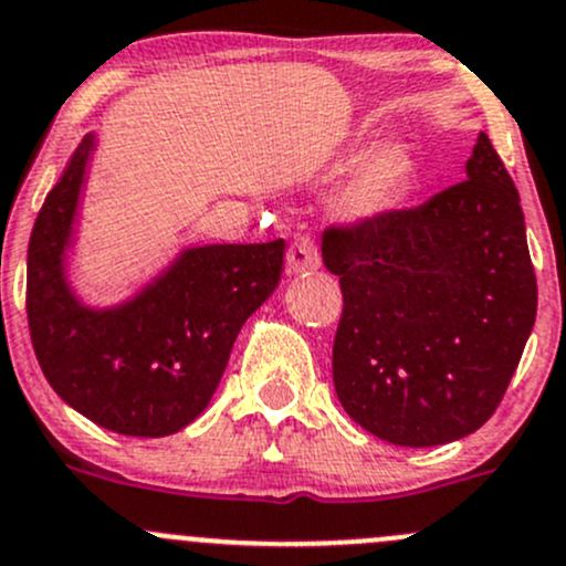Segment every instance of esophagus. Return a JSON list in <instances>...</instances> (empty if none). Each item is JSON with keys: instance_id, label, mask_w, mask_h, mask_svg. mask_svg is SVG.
Masks as SVG:
<instances>
[{"instance_id": "34e87169", "label": "esophagus", "mask_w": 566, "mask_h": 566, "mask_svg": "<svg viewBox=\"0 0 566 566\" xmlns=\"http://www.w3.org/2000/svg\"><path fill=\"white\" fill-rule=\"evenodd\" d=\"M319 268V249L312 235H298L287 249V273H312Z\"/></svg>"}]
</instances>
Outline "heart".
Here are the masks:
<instances>
[{
    "instance_id": "b5f03b06",
    "label": "heart",
    "mask_w": 566,
    "mask_h": 566,
    "mask_svg": "<svg viewBox=\"0 0 566 566\" xmlns=\"http://www.w3.org/2000/svg\"><path fill=\"white\" fill-rule=\"evenodd\" d=\"M403 176V154L396 146H382L368 154L342 192V213L349 219H371L388 211Z\"/></svg>"
}]
</instances>
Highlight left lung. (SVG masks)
<instances>
[{"label":"left lung","instance_id":"obj_1","mask_svg":"<svg viewBox=\"0 0 566 566\" xmlns=\"http://www.w3.org/2000/svg\"><path fill=\"white\" fill-rule=\"evenodd\" d=\"M344 295L342 407L374 437L433 448L496 412L537 317L521 198L485 133L467 181L418 208L323 233Z\"/></svg>","mask_w":566,"mask_h":566}]
</instances>
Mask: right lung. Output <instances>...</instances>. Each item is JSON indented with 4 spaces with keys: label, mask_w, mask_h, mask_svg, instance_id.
<instances>
[{
    "label": "right lung",
    "mask_w": 566,
    "mask_h": 566,
    "mask_svg": "<svg viewBox=\"0 0 566 566\" xmlns=\"http://www.w3.org/2000/svg\"><path fill=\"white\" fill-rule=\"evenodd\" d=\"M94 133L48 192L29 238L27 317L48 385L75 412L127 437H168L211 401L238 331L276 290L284 238L184 249L135 298L78 301L64 273Z\"/></svg>",
    "instance_id": "right-lung-1"
}]
</instances>
